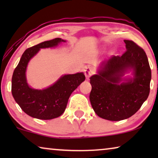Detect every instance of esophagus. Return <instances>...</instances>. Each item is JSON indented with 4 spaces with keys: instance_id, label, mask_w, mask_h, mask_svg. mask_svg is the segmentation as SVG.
Here are the masks:
<instances>
[{
    "instance_id": "1",
    "label": "esophagus",
    "mask_w": 158,
    "mask_h": 158,
    "mask_svg": "<svg viewBox=\"0 0 158 158\" xmlns=\"http://www.w3.org/2000/svg\"><path fill=\"white\" fill-rule=\"evenodd\" d=\"M84 71H85V75L87 79L89 78V77L94 73V69L90 66L86 67Z\"/></svg>"
}]
</instances>
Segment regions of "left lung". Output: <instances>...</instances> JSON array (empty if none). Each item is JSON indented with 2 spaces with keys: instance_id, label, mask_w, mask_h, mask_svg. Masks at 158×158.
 Masks as SVG:
<instances>
[{
  "instance_id": "8db88e82",
  "label": "left lung",
  "mask_w": 158,
  "mask_h": 158,
  "mask_svg": "<svg viewBox=\"0 0 158 158\" xmlns=\"http://www.w3.org/2000/svg\"><path fill=\"white\" fill-rule=\"evenodd\" d=\"M127 51L101 62L98 74L90 77V101L95 113L109 121H121L134 115L150 94L151 69L144 49L131 40H124ZM133 70L132 79L122 77Z\"/></svg>"
}]
</instances>
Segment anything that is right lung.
I'll return each instance as SVG.
<instances>
[{"label":"right lung","instance_id":"right-lung-1","mask_svg":"<svg viewBox=\"0 0 158 158\" xmlns=\"http://www.w3.org/2000/svg\"><path fill=\"white\" fill-rule=\"evenodd\" d=\"M63 42L65 41L55 38L26 49L13 73V97L21 109L31 117L43 120L59 117L65 110L71 94L85 81L83 73H77L62 75L53 85L43 90L34 89L28 85L26 70L29 60L40 49L57 47Z\"/></svg>","mask_w":158,"mask_h":158}]
</instances>
